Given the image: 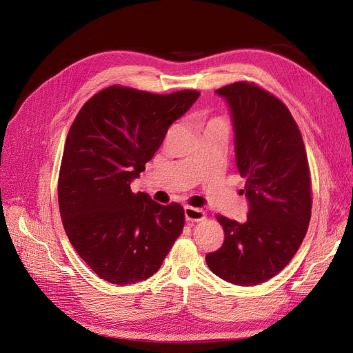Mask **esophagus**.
Instances as JSON below:
<instances>
[{"label": "esophagus", "mask_w": 353, "mask_h": 353, "mask_svg": "<svg viewBox=\"0 0 353 353\" xmlns=\"http://www.w3.org/2000/svg\"><path fill=\"white\" fill-rule=\"evenodd\" d=\"M184 212H185V219L188 222H200L205 219V215H206L205 210L197 209V208H191V206H185Z\"/></svg>", "instance_id": "esophagus-1"}]
</instances>
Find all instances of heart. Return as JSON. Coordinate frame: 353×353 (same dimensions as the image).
Masks as SVG:
<instances>
[{"label":"heart","instance_id":"1","mask_svg":"<svg viewBox=\"0 0 353 353\" xmlns=\"http://www.w3.org/2000/svg\"><path fill=\"white\" fill-rule=\"evenodd\" d=\"M208 125H222V126H227V125H225V121H223L222 117H212V119H209Z\"/></svg>","mask_w":353,"mask_h":353}]
</instances>
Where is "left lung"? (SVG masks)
<instances>
[{"label":"left lung","mask_w":353,"mask_h":353,"mask_svg":"<svg viewBox=\"0 0 353 353\" xmlns=\"http://www.w3.org/2000/svg\"><path fill=\"white\" fill-rule=\"evenodd\" d=\"M216 92L232 113L249 213L244 223L216 215L225 239L206 263L231 284L256 285L283 271L301 248L311 221V170L301 130L279 97L248 81Z\"/></svg>","instance_id":"8db88e82"}]
</instances>
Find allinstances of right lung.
<instances>
[{"label":"right lung","instance_id":"right-lung-1","mask_svg":"<svg viewBox=\"0 0 353 353\" xmlns=\"http://www.w3.org/2000/svg\"><path fill=\"white\" fill-rule=\"evenodd\" d=\"M199 95L112 85L74 117L59 172V209L73 249L100 279L117 285L150 279L183 232V206L132 193L131 181Z\"/></svg>","mask_w":353,"mask_h":353}]
</instances>
